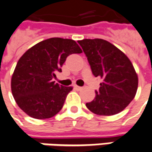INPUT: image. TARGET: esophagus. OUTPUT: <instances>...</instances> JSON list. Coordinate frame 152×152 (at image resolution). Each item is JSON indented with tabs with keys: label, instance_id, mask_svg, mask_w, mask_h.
<instances>
[{
	"label": "esophagus",
	"instance_id": "esophagus-1",
	"mask_svg": "<svg viewBox=\"0 0 152 152\" xmlns=\"http://www.w3.org/2000/svg\"><path fill=\"white\" fill-rule=\"evenodd\" d=\"M74 87H75V88H76V90H80V89H81V86H76V85H75V86H74Z\"/></svg>",
	"mask_w": 152,
	"mask_h": 152
}]
</instances>
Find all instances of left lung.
Returning <instances> with one entry per match:
<instances>
[{"label":"left lung","instance_id":"left-lung-1","mask_svg":"<svg viewBox=\"0 0 152 152\" xmlns=\"http://www.w3.org/2000/svg\"><path fill=\"white\" fill-rule=\"evenodd\" d=\"M87 57L92 74L103 81L96 97L86 104L93 113L112 115L119 113L132 101L137 91L138 77L132 64L121 50L102 39L77 41Z\"/></svg>","mask_w":152,"mask_h":152}]
</instances>
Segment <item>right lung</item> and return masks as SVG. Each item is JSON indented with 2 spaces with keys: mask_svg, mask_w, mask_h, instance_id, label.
Instances as JSON below:
<instances>
[{
  "mask_svg": "<svg viewBox=\"0 0 152 152\" xmlns=\"http://www.w3.org/2000/svg\"><path fill=\"white\" fill-rule=\"evenodd\" d=\"M76 42L59 37L42 41L20 58L11 78V91L22 111L36 119H46L61 110L72 86L52 81L68 56L81 53Z\"/></svg>",
  "mask_w": 152,
  "mask_h": 152,
  "instance_id": "obj_1",
  "label": "right lung"
}]
</instances>
